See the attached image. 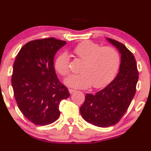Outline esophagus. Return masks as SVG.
Instances as JSON below:
<instances>
[{
    "mask_svg": "<svg viewBox=\"0 0 151 151\" xmlns=\"http://www.w3.org/2000/svg\"><path fill=\"white\" fill-rule=\"evenodd\" d=\"M75 91H76L75 90H74V89H72V88H69V92H70V94L73 93L74 92H75Z\"/></svg>",
    "mask_w": 151,
    "mask_h": 151,
    "instance_id": "1",
    "label": "esophagus"
}]
</instances>
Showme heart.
Listing matches in <instances>:
<instances>
[{
  "label": "heart",
  "mask_w": 151,
  "mask_h": 151,
  "mask_svg": "<svg viewBox=\"0 0 151 151\" xmlns=\"http://www.w3.org/2000/svg\"><path fill=\"white\" fill-rule=\"evenodd\" d=\"M73 53L81 60L80 72L69 76L64 80L67 86L75 88L91 86L100 88L105 86L115 77L119 68V52L112 47H101L91 41H83L73 49ZM55 70L61 75L70 73V57L67 52L60 54L55 62Z\"/></svg>",
  "instance_id": "b5f03b06"
}]
</instances>
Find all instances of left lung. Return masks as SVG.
Listing matches in <instances>:
<instances>
[{
  "mask_svg": "<svg viewBox=\"0 0 151 151\" xmlns=\"http://www.w3.org/2000/svg\"><path fill=\"white\" fill-rule=\"evenodd\" d=\"M106 40L117 48L121 55L119 72L103 89L95 94L87 93L80 108L83 119L99 127H108L119 122L135 95L139 79L133 54L122 43L108 38Z\"/></svg>",
  "mask_w": 151,
  "mask_h": 151,
  "instance_id": "8db88e82",
  "label": "left lung"
}]
</instances>
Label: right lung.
I'll return each mask as SVG.
<instances>
[{
    "label": "right lung",
    "instance_id": "obj_1",
    "mask_svg": "<svg viewBox=\"0 0 151 151\" xmlns=\"http://www.w3.org/2000/svg\"><path fill=\"white\" fill-rule=\"evenodd\" d=\"M65 44L54 38L32 41L20 49L14 60L11 80L14 98L22 113L36 125L57 120L60 103L70 96L54 68L55 55Z\"/></svg>",
    "mask_w": 151,
    "mask_h": 151
}]
</instances>
